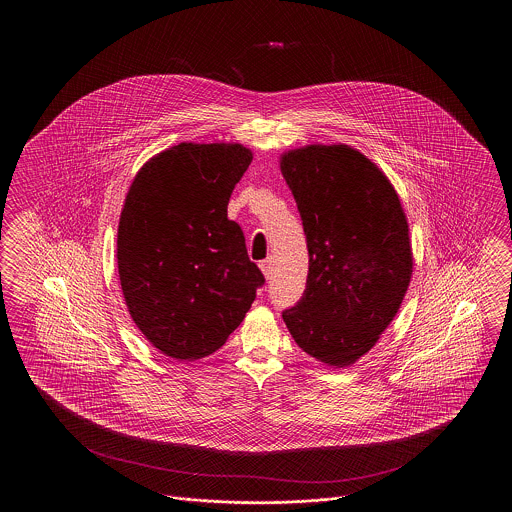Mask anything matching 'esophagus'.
Listing matches in <instances>:
<instances>
[{"label":"esophagus","mask_w":512,"mask_h":512,"mask_svg":"<svg viewBox=\"0 0 512 512\" xmlns=\"http://www.w3.org/2000/svg\"><path fill=\"white\" fill-rule=\"evenodd\" d=\"M259 267L263 270L265 278H270V274H272V259H265V261H261V263H259Z\"/></svg>","instance_id":"obj_1"}]
</instances>
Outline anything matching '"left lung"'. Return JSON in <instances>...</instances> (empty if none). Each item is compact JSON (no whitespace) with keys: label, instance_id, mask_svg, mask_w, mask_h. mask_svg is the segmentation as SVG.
<instances>
[{"label":"left lung","instance_id":"8db88e82","mask_svg":"<svg viewBox=\"0 0 512 512\" xmlns=\"http://www.w3.org/2000/svg\"><path fill=\"white\" fill-rule=\"evenodd\" d=\"M280 171L309 249L307 288L282 318L305 353L351 366L380 340L411 284L407 215L388 176L355 147L290 149Z\"/></svg>","mask_w":512,"mask_h":512}]
</instances>
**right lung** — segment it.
Wrapping results in <instances>:
<instances>
[{"instance_id": "1", "label": "right lung", "mask_w": 512, "mask_h": 512, "mask_svg": "<svg viewBox=\"0 0 512 512\" xmlns=\"http://www.w3.org/2000/svg\"><path fill=\"white\" fill-rule=\"evenodd\" d=\"M253 161L242 144L182 142L153 155L122 205L117 263L128 313L163 355L195 361L240 326L263 272L228 219Z\"/></svg>"}]
</instances>
